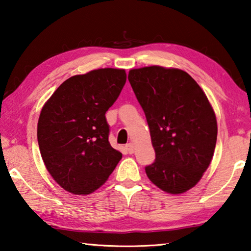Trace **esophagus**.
Masks as SVG:
<instances>
[{"label": "esophagus", "instance_id": "34e87169", "mask_svg": "<svg viewBox=\"0 0 251 251\" xmlns=\"http://www.w3.org/2000/svg\"><path fill=\"white\" fill-rule=\"evenodd\" d=\"M126 151L129 152V154H133L134 152V145L131 143H128V144H126Z\"/></svg>", "mask_w": 251, "mask_h": 251}]
</instances>
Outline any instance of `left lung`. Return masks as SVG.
Returning <instances> with one entry per match:
<instances>
[{"label":"left lung","mask_w":251,"mask_h":251,"mask_svg":"<svg viewBox=\"0 0 251 251\" xmlns=\"http://www.w3.org/2000/svg\"><path fill=\"white\" fill-rule=\"evenodd\" d=\"M128 80L150 127L155 161L150 180L169 194L197 184L209 166L217 141V121L205 93L178 69L130 70Z\"/></svg>","instance_id":"left-lung-1"}]
</instances>
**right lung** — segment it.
<instances>
[{
  "instance_id": "right-lung-1",
  "label": "right lung",
  "mask_w": 251,
  "mask_h": 251,
  "mask_svg": "<svg viewBox=\"0 0 251 251\" xmlns=\"http://www.w3.org/2000/svg\"><path fill=\"white\" fill-rule=\"evenodd\" d=\"M125 83V70L100 69L72 76L42 108L37 123L41 156L50 176L67 192L93 193L122 159V152L108 142L105 114Z\"/></svg>"
}]
</instances>
